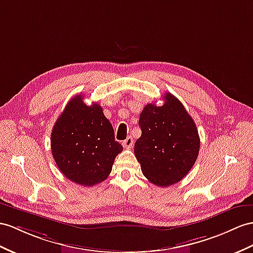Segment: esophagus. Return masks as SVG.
Listing matches in <instances>:
<instances>
[{
    "label": "esophagus",
    "instance_id": "esophagus-1",
    "mask_svg": "<svg viewBox=\"0 0 253 253\" xmlns=\"http://www.w3.org/2000/svg\"><path fill=\"white\" fill-rule=\"evenodd\" d=\"M132 143H133L132 138L131 137H128L126 140L123 141V146H124L125 148H131Z\"/></svg>",
    "mask_w": 253,
    "mask_h": 253
}]
</instances>
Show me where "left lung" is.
<instances>
[{"label":"left lung","instance_id":"1","mask_svg":"<svg viewBox=\"0 0 253 253\" xmlns=\"http://www.w3.org/2000/svg\"><path fill=\"white\" fill-rule=\"evenodd\" d=\"M163 106L148 103L140 114L141 137L134 155L144 176L168 187L187 175L198 158L200 138L196 123L175 96L167 93Z\"/></svg>","mask_w":253,"mask_h":253}]
</instances>
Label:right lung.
Listing matches in <instances>:
<instances>
[{
  "label": "right lung",
  "instance_id": "1",
  "mask_svg": "<svg viewBox=\"0 0 253 253\" xmlns=\"http://www.w3.org/2000/svg\"><path fill=\"white\" fill-rule=\"evenodd\" d=\"M51 151L65 176L87 187L109 176L123 146L114 140L113 127L98 103L87 106L82 95H77L55 122Z\"/></svg>",
  "mask_w": 253,
  "mask_h": 253
}]
</instances>
